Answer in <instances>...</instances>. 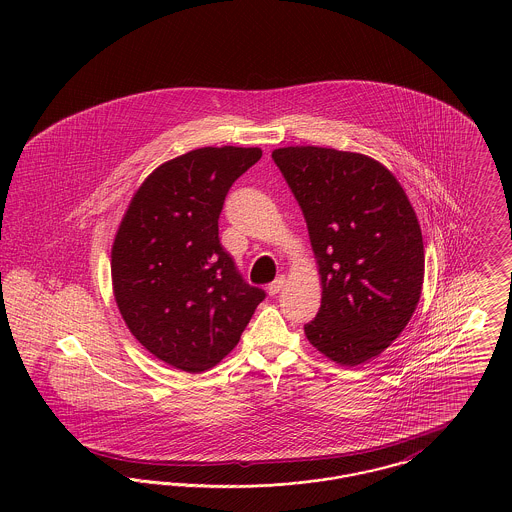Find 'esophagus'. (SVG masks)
Masks as SVG:
<instances>
[{"label":"esophagus","mask_w":512,"mask_h":512,"mask_svg":"<svg viewBox=\"0 0 512 512\" xmlns=\"http://www.w3.org/2000/svg\"><path fill=\"white\" fill-rule=\"evenodd\" d=\"M286 288V276H280V278H276L270 286H268V293L270 295H276V293L282 292Z\"/></svg>","instance_id":"esophagus-1"}]
</instances>
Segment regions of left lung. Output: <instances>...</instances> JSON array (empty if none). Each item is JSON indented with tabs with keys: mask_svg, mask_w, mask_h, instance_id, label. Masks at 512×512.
Segmentation results:
<instances>
[{
	"mask_svg": "<svg viewBox=\"0 0 512 512\" xmlns=\"http://www.w3.org/2000/svg\"><path fill=\"white\" fill-rule=\"evenodd\" d=\"M272 159L303 211L321 276L305 337L337 365H363L390 347L420 301L418 217L396 177L363 153L295 146Z\"/></svg>",
	"mask_w": 512,
	"mask_h": 512,
	"instance_id": "obj_1",
	"label": "left lung"
}]
</instances>
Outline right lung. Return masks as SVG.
<instances>
[{"instance_id":"obj_1","label":"right lung","mask_w":512,"mask_h":512,"mask_svg":"<svg viewBox=\"0 0 512 512\" xmlns=\"http://www.w3.org/2000/svg\"><path fill=\"white\" fill-rule=\"evenodd\" d=\"M260 157V147L224 146L169 159L147 175L118 226L116 305L132 335L173 368L219 365L266 297L219 240L224 197Z\"/></svg>"}]
</instances>
